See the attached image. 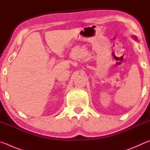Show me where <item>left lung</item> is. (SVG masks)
<instances>
[{
  "mask_svg": "<svg viewBox=\"0 0 150 150\" xmlns=\"http://www.w3.org/2000/svg\"><path fill=\"white\" fill-rule=\"evenodd\" d=\"M134 38H135V39H137V38H136V37H134Z\"/></svg>",
  "mask_w": 150,
  "mask_h": 150,
  "instance_id": "left-lung-1",
  "label": "left lung"
}]
</instances>
